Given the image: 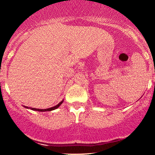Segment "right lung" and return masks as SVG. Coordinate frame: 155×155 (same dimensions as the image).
<instances>
[{
    "mask_svg": "<svg viewBox=\"0 0 155 155\" xmlns=\"http://www.w3.org/2000/svg\"><path fill=\"white\" fill-rule=\"evenodd\" d=\"M63 100L61 101V102L58 104H57L56 106H55V107H51V108H48V109H36V108H29V109H31V110H33V111H53V110H54V109H56L57 108H58V107L61 106V104L63 103ZM24 107L27 108V109H29V107H25V106H24Z\"/></svg>",
    "mask_w": 155,
    "mask_h": 155,
    "instance_id": "1",
    "label": "right lung"
}]
</instances>
